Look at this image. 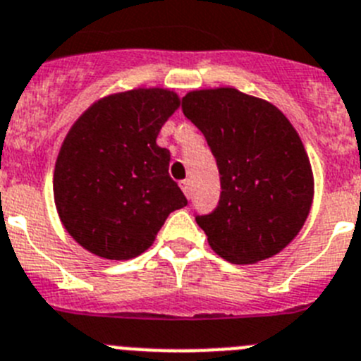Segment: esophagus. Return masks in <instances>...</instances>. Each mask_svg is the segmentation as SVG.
I'll return each mask as SVG.
<instances>
[{
	"label": "esophagus",
	"instance_id": "1",
	"mask_svg": "<svg viewBox=\"0 0 361 361\" xmlns=\"http://www.w3.org/2000/svg\"><path fill=\"white\" fill-rule=\"evenodd\" d=\"M180 190H183L184 195L190 198V195H191V183H190V180H180Z\"/></svg>",
	"mask_w": 361,
	"mask_h": 361
}]
</instances>
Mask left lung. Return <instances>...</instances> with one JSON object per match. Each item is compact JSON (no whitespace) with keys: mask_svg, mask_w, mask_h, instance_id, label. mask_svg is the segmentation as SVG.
Listing matches in <instances>:
<instances>
[{"mask_svg":"<svg viewBox=\"0 0 361 361\" xmlns=\"http://www.w3.org/2000/svg\"><path fill=\"white\" fill-rule=\"evenodd\" d=\"M183 112L207 140L220 171V202L197 216L209 247L234 264L276 256L302 229L313 171L299 134L279 109L234 87L190 91Z\"/></svg>","mask_w":361,"mask_h":361,"instance_id":"left-lung-1","label":"left lung"}]
</instances>
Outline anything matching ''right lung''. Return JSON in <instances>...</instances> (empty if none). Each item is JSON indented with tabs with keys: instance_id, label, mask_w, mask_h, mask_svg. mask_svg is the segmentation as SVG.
I'll use <instances>...</instances> for the list:
<instances>
[{
	"instance_id": "1",
	"label": "right lung",
	"mask_w": 361,
	"mask_h": 361,
	"mask_svg": "<svg viewBox=\"0 0 361 361\" xmlns=\"http://www.w3.org/2000/svg\"><path fill=\"white\" fill-rule=\"evenodd\" d=\"M180 105L177 92L140 87L91 105L69 128L53 171V198L69 236L94 256L132 259L168 214L188 204L155 140Z\"/></svg>"
}]
</instances>
